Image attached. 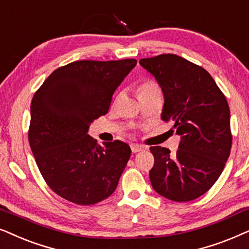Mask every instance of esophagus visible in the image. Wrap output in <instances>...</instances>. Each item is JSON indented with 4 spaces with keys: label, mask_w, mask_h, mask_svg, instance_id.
<instances>
[{
    "label": "esophagus",
    "mask_w": 249,
    "mask_h": 249,
    "mask_svg": "<svg viewBox=\"0 0 249 249\" xmlns=\"http://www.w3.org/2000/svg\"><path fill=\"white\" fill-rule=\"evenodd\" d=\"M131 149H132V152H140V151H142L144 149V147L143 145H141V144H131Z\"/></svg>",
    "instance_id": "34e87169"
}]
</instances>
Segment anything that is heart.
<instances>
[{
	"label": "heart",
	"instance_id": "obj_1",
	"mask_svg": "<svg viewBox=\"0 0 249 249\" xmlns=\"http://www.w3.org/2000/svg\"><path fill=\"white\" fill-rule=\"evenodd\" d=\"M157 91H160L159 90V86L157 83L152 81V79H145V81L140 83V85L138 86V95L151 93V92Z\"/></svg>",
	"mask_w": 249,
	"mask_h": 249
}]
</instances>
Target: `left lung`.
Segmentation results:
<instances>
[{
	"label": "left lung",
	"mask_w": 249,
	"mask_h": 249,
	"mask_svg": "<svg viewBox=\"0 0 249 249\" xmlns=\"http://www.w3.org/2000/svg\"><path fill=\"white\" fill-rule=\"evenodd\" d=\"M164 93L161 118L181 135L177 154L150 147L152 188L170 200L203 196L220 177L230 155L232 134L227 99L210 72L180 55L166 53L139 61Z\"/></svg>",
	"instance_id": "obj_1"
}]
</instances>
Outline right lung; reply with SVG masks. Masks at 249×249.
<instances>
[{
    "label": "right lung",
    "instance_id": "add662e5",
    "mask_svg": "<svg viewBox=\"0 0 249 249\" xmlns=\"http://www.w3.org/2000/svg\"><path fill=\"white\" fill-rule=\"evenodd\" d=\"M135 65V59L74 61L55 69L35 92L29 145L46 184L64 199L89 206L117 187L130 145L115 140L102 147L88 130L107 114L112 94Z\"/></svg>",
    "mask_w": 249,
    "mask_h": 249
}]
</instances>
